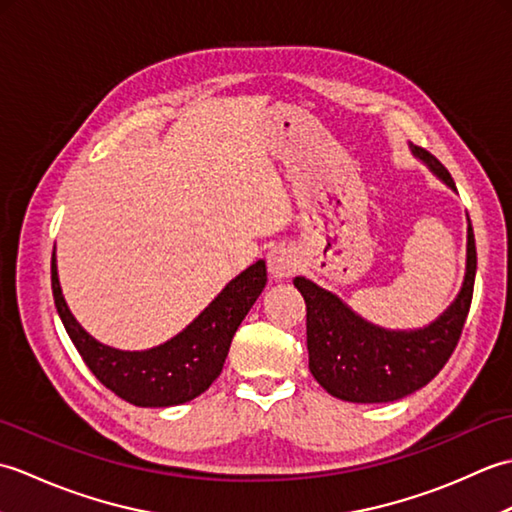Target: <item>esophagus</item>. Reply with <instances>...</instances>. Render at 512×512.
Returning a JSON list of instances; mask_svg holds the SVG:
<instances>
[{
  "mask_svg": "<svg viewBox=\"0 0 512 512\" xmlns=\"http://www.w3.org/2000/svg\"><path fill=\"white\" fill-rule=\"evenodd\" d=\"M266 264H268V273L275 281L281 279H288L297 273L299 262H297V255L292 253L290 248L286 246H277L268 253L266 257Z\"/></svg>",
  "mask_w": 512,
  "mask_h": 512,
  "instance_id": "obj_1",
  "label": "esophagus"
}]
</instances>
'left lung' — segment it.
<instances>
[{
  "mask_svg": "<svg viewBox=\"0 0 512 512\" xmlns=\"http://www.w3.org/2000/svg\"><path fill=\"white\" fill-rule=\"evenodd\" d=\"M411 151L455 189L451 173L436 156L418 145H411ZM475 268V235L469 222V257L460 295L438 321L416 332L380 330L356 317L332 292L306 277H295V286L306 299L312 376L332 396L350 402L398 400L431 383L447 365L462 336L473 299Z\"/></svg>",
  "mask_w": 512,
  "mask_h": 512,
  "instance_id": "left-lung-1",
  "label": "left lung"
}]
</instances>
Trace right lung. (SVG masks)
Wrapping results in <instances>:
<instances>
[{
  "instance_id": "add662e5",
  "label": "right lung",
  "mask_w": 512,
  "mask_h": 512,
  "mask_svg": "<svg viewBox=\"0 0 512 512\" xmlns=\"http://www.w3.org/2000/svg\"><path fill=\"white\" fill-rule=\"evenodd\" d=\"M266 262L259 259L237 275L187 330L147 352H121L85 332L61 295L52 253V297L65 332L90 372L136 407H171L198 398L220 376L239 323L266 286Z\"/></svg>"
}]
</instances>
